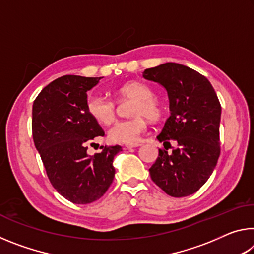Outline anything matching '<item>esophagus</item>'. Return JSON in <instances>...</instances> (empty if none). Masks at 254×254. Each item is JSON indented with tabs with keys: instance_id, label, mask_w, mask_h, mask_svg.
Here are the masks:
<instances>
[{
	"instance_id": "obj_1",
	"label": "esophagus",
	"mask_w": 254,
	"mask_h": 254,
	"mask_svg": "<svg viewBox=\"0 0 254 254\" xmlns=\"http://www.w3.org/2000/svg\"><path fill=\"white\" fill-rule=\"evenodd\" d=\"M139 145H141V144H140V143H127V144H126V148H127V149H132V148L139 147Z\"/></svg>"
}]
</instances>
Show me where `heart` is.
<instances>
[{"mask_svg": "<svg viewBox=\"0 0 254 254\" xmlns=\"http://www.w3.org/2000/svg\"><path fill=\"white\" fill-rule=\"evenodd\" d=\"M120 100H133L130 114L133 118L120 120L110 127L107 136L114 143H135L147 128L145 118L156 121L162 114L161 104L151 86L142 81H127L114 89ZM86 111L96 122L109 124L115 115V103L98 93H89Z\"/></svg>", "mask_w": 254, "mask_h": 254, "instance_id": "heart-1", "label": "heart"}]
</instances>
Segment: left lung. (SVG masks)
Listing matches in <instances>:
<instances>
[{
  "label": "left lung",
  "mask_w": 254,
  "mask_h": 254,
  "mask_svg": "<svg viewBox=\"0 0 254 254\" xmlns=\"http://www.w3.org/2000/svg\"><path fill=\"white\" fill-rule=\"evenodd\" d=\"M145 79L167 89L170 115L157 139L178 142L168 153L159 149L149 169L152 182L166 194L186 197L207 182L221 153V104L212 84L191 68L166 63L143 71Z\"/></svg>",
  "instance_id": "left-lung-1"
}]
</instances>
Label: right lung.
<instances>
[{"mask_svg":"<svg viewBox=\"0 0 254 254\" xmlns=\"http://www.w3.org/2000/svg\"><path fill=\"white\" fill-rule=\"evenodd\" d=\"M102 77L65 75L42 89L32 106L33 142L47 176L60 195L74 204L100 199L113 183V159L120 145L87 154V145L104 131L86 111L87 92Z\"/></svg>","mask_w":254,"mask_h":254,"instance_id":"1","label":"right lung"}]
</instances>
